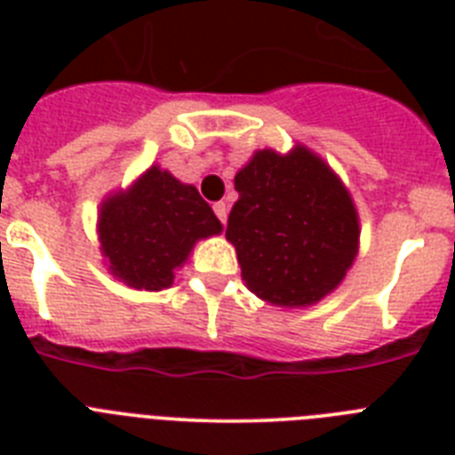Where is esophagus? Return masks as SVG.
<instances>
[{"label":"esophagus","mask_w":455,"mask_h":455,"mask_svg":"<svg viewBox=\"0 0 455 455\" xmlns=\"http://www.w3.org/2000/svg\"><path fill=\"white\" fill-rule=\"evenodd\" d=\"M212 210H214V214H217V220H220L221 224H227V214H228L227 203H214Z\"/></svg>","instance_id":"1"}]
</instances>
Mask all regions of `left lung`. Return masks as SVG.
<instances>
[{
	"mask_svg": "<svg viewBox=\"0 0 455 455\" xmlns=\"http://www.w3.org/2000/svg\"><path fill=\"white\" fill-rule=\"evenodd\" d=\"M238 203L227 238L243 281L257 298L307 307L328 295L352 267L359 220L339 179L307 148L259 151L234 179Z\"/></svg>",
	"mask_w": 455,
	"mask_h": 455,
	"instance_id": "left-lung-1",
	"label": "left lung"
}]
</instances>
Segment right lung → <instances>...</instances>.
Returning <instances> with one entry per match:
<instances>
[{"label": "right lung", "mask_w": 455, "mask_h": 455, "mask_svg": "<svg viewBox=\"0 0 455 455\" xmlns=\"http://www.w3.org/2000/svg\"><path fill=\"white\" fill-rule=\"evenodd\" d=\"M221 224L196 186L151 167L127 193L106 200L99 217L103 255L110 271L132 288H170L179 264L198 238L220 234Z\"/></svg>", "instance_id": "obj_1"}]
</instances>
